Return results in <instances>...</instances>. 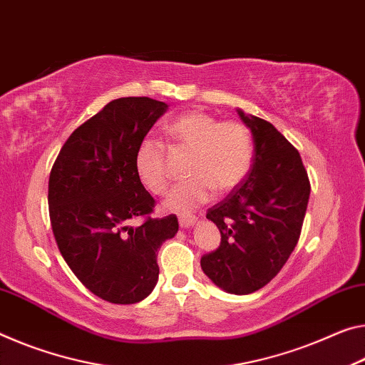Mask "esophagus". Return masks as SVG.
<instances>
[{
	"label": "esophagus",
	"instance_id": "1",
	"mask_svg": "<svg viewBox=\"0 0 365 365\" xmlns=\"http://www.w3.org/2000/svg\"><path fill=\"white\" fill-rule=\"evenodd\" d=\"M178 224H180L182 229H188V227H193L196 224V217L195 216H185L178 219Z\"/></svg>",
	"mask_w": 365,
	"mask_h": 365
}]
</instances>
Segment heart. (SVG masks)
Returning a JSON list of instances; mask_svg holds the SVG:
<instances>
[{"mask_svg":"<svg viewBox=\"0 0 365 365\" xmlns=\"http://www.w3.org/2000/svg\"><path fill=\"white\" fill-rule=\"evenodd\" d=\"M173 141L192 149L187 182L177 185L164 201L167 211L188 214L217 192L235 188L250 172L253 138L239 121H219L205 112H190L167 126ZM135 169L148 192L162 195L169 187L164 167V144L154 136L143 138L135 153Z\"/></svg>","mask_w":365,"mask_h":365,"instance_id":"obj_1","label":"heart"}]
</instances>
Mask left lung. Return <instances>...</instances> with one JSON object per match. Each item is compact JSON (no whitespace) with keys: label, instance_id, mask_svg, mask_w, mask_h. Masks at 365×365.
Returning <instances> with one entry per match:
<instances>
[{"label":"left lung","instance_id":"8db88e82","mask_svg":"<svg viewBox=\"0 0 365 365\" xmlns=\"http://www.w3.org/2000/svg\"><path fill=\"white\" fill-rule=\"evenodd\" d=\"M252 131L250 172L206 217L221 245L201 258V269L219 289L244 296L279 273L297 245L310 183L297 149L269 121L237 108Z\"/></svg>","mask_w":365,"mask_h":365}]
</instances>
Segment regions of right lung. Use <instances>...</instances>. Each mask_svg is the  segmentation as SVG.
I'll list each match as a JSON object with an SVG mask.
<instances>
[{
	"label": "right lung",
	"mask_w": 365,
	"mask_h": 365,
	"mask_svg": "<svg viewBox=\"0 0 365 365\" xmlns=\"http://www.w3.org/2000/svg\"><path fill=\"white\" fill-rule=\"evenodd\" d=\"M165 102L121 97L71 133L50 172L48 210L58 248L78 279L112 304L146 299L159 279L158 250L178 230L177 216L153 212L154 198L135 169V153Z\"/></svg>",
	"instance_id": "right-lung-1"
}]
</instances>
